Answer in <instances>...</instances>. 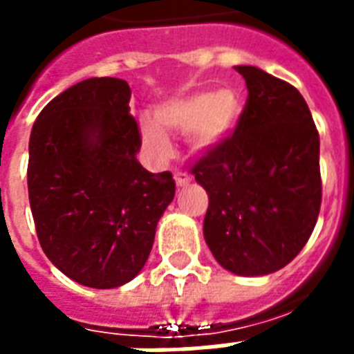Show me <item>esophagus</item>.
Segmentation results:
<instances>
[{"label": "esophagus", "mask_w": 354, "mask_h": 354, "mask_svg": "<svg viewBox=\"0 0 354 354\" xmlns=\"http://www.w3.org/2000/svg\"><path fill=\"white\" fill-rule=\"evenodd\" d=\"M174 180H176L178 187H183V185H187V183L193 182V176L185 171H176L174 172Z\"/></svg>", "instance_id": "obj_1"}]
</instances>
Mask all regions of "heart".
Listing matches in <instances>:
<instances>
[{
  "label": "heart",
  "instance_id": "b5f03b06",
  "mask_svg": "<svg viewBox=\"0 0 354 354\" xmlns=\"http://www.w3.org/2000/svg\"><path fill=\"white\" fill-rule=\"evenodd\" d=\"M242 113V97L233 88L198 90L156 108V122L172 132H189L196 150H209L235 130ZM143 139L154 154L169 152V139L152 122H143Z\"/></svg>",
  "mask_w": 354,
  "mask_h": 354
}]
</instances>
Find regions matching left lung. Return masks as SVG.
<instances>
[{"label": "left lung", "instance_id": "1", "mask_svg": "<svg viewBox=\"0 0 354 354\" xmlns=\"http://www.w3.org/2000/svg\"><path fill=\"white\" fill-rule=\"evenodd\" d=\"M248 99L235 132L191 172L207 191L204 236L222 268L266 275L313 235L322 205L319 136L301 93L253 66H236Z\"/></svg>", "mask_w": 354, "mask_h": 354}]
</instances>
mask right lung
I'll return each instance as SVG.
<instances>
[{"instance_id": "1", "label": "right lung", "mask_w": 354, "mask_h": 354, "mask_svg": "<svg viewBox=\"0 0 354 354\" xmlns=\"http://www.w3.org/2000/svg\"><path fill=\"white\" fill-rule=\"evenodd\" d=\"M127 80H82L57 95L32 124L27 187L36 235L69 279L115 288L141 272L176 183L136 154L138 121Z\"/></svg>"}]
</instances>
